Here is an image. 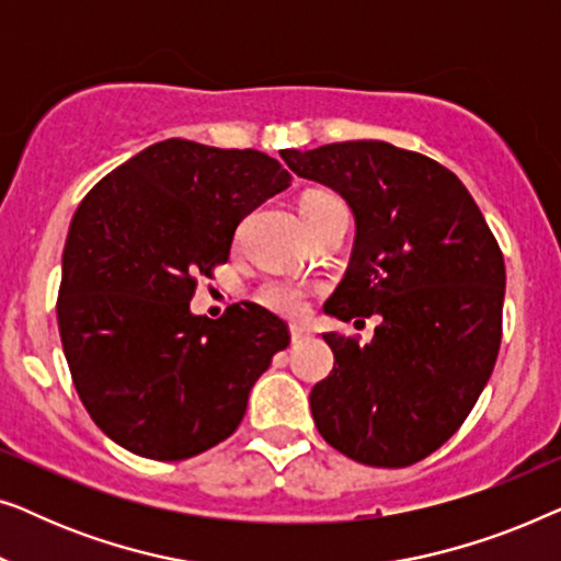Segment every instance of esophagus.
I'll return each instance as SVG.
<instances>
[{
    "label": "esophagus",
    "instance_id": "esophagus-1",
    "mask_svg": "<svg viewBox=\"0 0 561 561\" xmlns=\"http://www.w3.org/2000/svg\"><path fill=\"white\" fill-rule=\"evenodd\" d=\"M309 340H311L309 329H304V327H290V342H294V344H304V342H309Z\"/></svg>",
    "mask_w": 561,
    "mask_h": 561
}]
</instances>
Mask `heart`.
Returning <instances> with one entry per match:
<instances>
[{"label":"heart","instance_id":"obj_1","mask_svg":"<svg viewBox=\"0 0 561 561\" xmlns=\"http://www.w3.org/2000/svg\"><path fill=\"white\" fill-rule=\"evenodd\" d=\"M336 198L329 194H321V191H311L301 198V211H313L321 209V206L334 204ZM257 301L278 313V317L298 319L304 317L306 309H309V288L298 280H271L260 288Z\"/></svg>","mask_w":561,"mask_h":561}]
</instances>
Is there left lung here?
I'll list each match as a JSON object with an SVG mask.
<instances>
[{
    "mask_svg": "<svg viewBox=\"0 0 561 561\" xmlns=\"http://www.w3.org/2000/svg\"><path fill=\"white\" fill-rule=\"evenodd\" d=\"M280 158L355 214L347 275L324 311L382 319L370 344L324 334L334 370L311 390L313 424L355 462H419L462 426L493 373L503 252L465 183L432 158L380 140Z\"/></svg>",
    "mask_w": 561,
    "mask_h": 561,
    "instance_id": "8db88e82",
    "label": "left lung"
}]
</instances>
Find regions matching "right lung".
Wrapping results in <instances>:
<instances>
[{"label":"right lung","mask_w":561,"mask_h":561,"mask_svg":"<svg viewBox=\"0 0 561 561\" xmlns=\"http://www.w3.org/2000/svg\"><path fill=\"white\" fill-rule=\"evenodd\" d=\"M294 181L260 150L150 145L104 175L64 248L58 332L94 424L140 457L188 459L225 442L290 336L263 306L196 317V275L227 263L240 221Z\"/></svg>","instance_id":"add662e5"}]
</instances>
